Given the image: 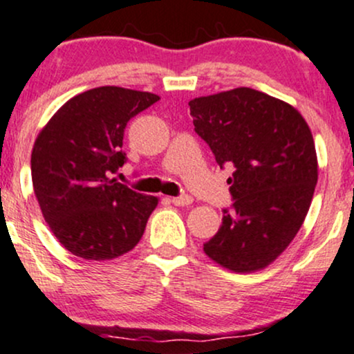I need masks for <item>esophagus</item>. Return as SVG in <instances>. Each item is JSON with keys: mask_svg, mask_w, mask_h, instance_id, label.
I'll use <instances>...</instances> for the list:
<instances>
[{"mask_svg": "<svg viewBox=\"0 0 354 354\" xmlns=\"http://www.w3.org/2000/svg\"><path fill=\"white\" fill-rule=\"evenodd\" d=\"M171 201H173V205H176V207H185V205L192 203L193 198L189 195H180V196L171 198Z\"/></svg>", "mask_w": 354, "mask_h": 354, "instance_id": "esophagus-1", "label": "esophagus"}]
</instances>
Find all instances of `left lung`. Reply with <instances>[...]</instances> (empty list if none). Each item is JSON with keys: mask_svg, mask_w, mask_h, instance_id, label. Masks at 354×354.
Masks as SVG:
<instances>
[{"mask_svg": "<svg viewBox=\"0 0 354 354\" xmlns=\"http://www.w3.org/2000/svg\"><path fill=\"white\" fill-rule=\"evenodd\" d=\"M195 133L228 178L234 203L205 254L234 272H254L289 247L308 215L317 183L310 129L289 104L239 87L189 100Z\"/></svg>", "mask_w": 354, "mask_h": 354, "instance_id": "left-lung-1", "label": "left lung"}]
</instances>
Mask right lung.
Returning <instances> with one entry per match:
<instances>
[{"mask_svg":"<svg viewBox=\"0 0 354 354\" xmlns=\"http://www.w3.org/2000/svg\"><path fill=\"white\" fill-rule=\"evenodd\" d=\"M149 92L97 87L72 97L38 134L32 181L44 218L70 254L111 260L141 240L158 198L112 174L127 161V122L158 102Z\"/></svg>","mask_w":354,"mask_h":354,"instance_id":"1","label":"right lung"}]
</instances>
